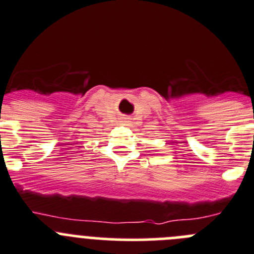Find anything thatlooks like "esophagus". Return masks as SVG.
<instances>
[{"mask_svg": "<svg viewBox=\"0 0 254 254\" xmlns=\"http://www.w3.org/2000/svg\"><path fill=\"white\" fill-rule=\"evenodd\" d=\"M120 123H123V124H124V125H127V124H129V119H127V118H123V119H122V122H120Z\"/></svg>", "mask_w": 254, "mask_h": 254, "instance_id": "1", "label": "esophagus"}]
</instances>
